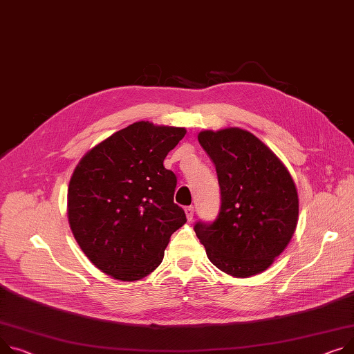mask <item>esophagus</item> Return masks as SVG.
Returning <instances> with one entry per match:
<instances>
[{
    "label": "esophagus",
    "mask_w": 354,
    "mask_h": 354,
    "mask_svg": "<svg viewBox=\"0 0 354 354\" xmlns=\"http://www.w3.org/2000/svg\"><path fill=\"white\" fill-rule=\"evenodd\" d=\"M185 214H186L187 221H192V219H194V214H195V207H194V206L185 207Z\"/></svg>",
    "instance_id": "esophagus-1"
}]
</instances>
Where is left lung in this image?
I'll return each mask as SVG.
<instances>
[{"mask_svg":"<svg viewBox=\"0 0 354 354\" xmlns=\"http://www.w3.org/2000/svg\"><path fill=\"white\" fill-rule=\"evenodd\" d=\"M198 140L216 168L222 203L214 222H196V236L222 272L234 277L261 273L296 230V185L281 160L245 129L202 131Z\"/></svg>","mask_w":354,"mask_h":354,"instance_id":"obj_1","label":"left lung"}]
</instances>
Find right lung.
<instances>
[{
	"instance_id": "right-lung-1",
	"label": "right lung",
	"mask_w": 354,
	"mask_h": 354,
	"mask_svg": "<svg viewBox=\"0 0 354 354\" xmlns=\"http://www.w3.org/2000/svg\"><path fill=\"white\" fill-rule=\"evenodd\" d=\"M185 133L135 122L88 151L71 176V230L89 261L113 279L133 281L153 272L186 222L174 202L176 176L163 167Z\"/></svg>"
}]
</instances>
